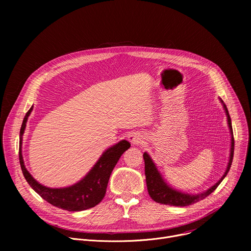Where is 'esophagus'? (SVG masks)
Returning a JSON list of instances; mask_svg holds the SVG:
<instances>
[{
  "label": "esophagus",
  "mask_w": 251,
  "mask_h": 251,
  "mask_svg": "<svg viewBox=\"0 0 251 251\" xmlns=\"http://www.w3.org/2000/svg\"><path fill=\"white\" fill-rule=\"evenodd\" d=\"M128 140H129L130 142H132V143H138V142L141 140V138H140V136L137 135L136 133H130V134L128 135Z\"/></svg>",
  "instance_id": "esophagus-1"
}]
</instances>
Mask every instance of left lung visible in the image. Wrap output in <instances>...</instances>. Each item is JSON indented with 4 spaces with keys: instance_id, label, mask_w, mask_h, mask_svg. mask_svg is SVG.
I'll list each match as a JSON object with an SVG mask.
<instances>
[{
    "instance_id": "obj_1",
    "label": "left lung",
    "mask_w": 251,
    "mask_h": 251,
    "mask_svg": "<svg viewBox=\"0 0 251 251\" xmlns=\"http://www.w3.org/2000/svg\"><path fill=\"white\" fill-rule=\"evenodd\" d=\"M223 103L224 110L226 111L227 119H228V126L230 129V133L232 135L231 138V150H230V160L228 163V167L225 174L223 175V177L215 184L214 186L208 188L206 191L201 192V193H197V194H188V193H183L180 191H177L173 189L172 187H170L168 184L164 181L162 175L160 174L159 171H157L154 163L151 159V156L149 155L148 152L143 153V159H144V169H146V180H147V186H148V191L150 196L151 197V200L154 201L155 202H159L162 204H169V205H175V206H187L190 204H193L197 201H200L203 199H205L206 196H208L210 193L214 192L217 187L220 185V183L223 181V179L226 177L228 174L229 170L232 165L233 161V155H234V136H233V129H232V123H231V118L228 112V109L226 107V104Z\"/></svg>"
}]
</instances>
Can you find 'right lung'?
<instances>
[{
  "label": "right lung",
  "mask_w": 251,
  "mask_h": 251,
  "mask_svg": "<svg viewBox=\"0 0 251 251\" xmlns=\"http://www.w3.org/2000/svg\"><path fill=\"white\" fill-rule=\"evenodd\" d=\"M32 107L26 113L20 129L19 142V162L24 178L31 188L41 195L49 203L68 210V212H80L99 204L104 197L107 191L108 182L112 171L118 163L120 156L127 151L131 144L127 140H121L115 146L105 151L97 164L87 173V175L79 182L69 187L50 188L39 184L26 170L22 156V136L26 127L28 116Z\"/></svg>",
  "instance_id": "right-lung-1"
}]
</instances>
